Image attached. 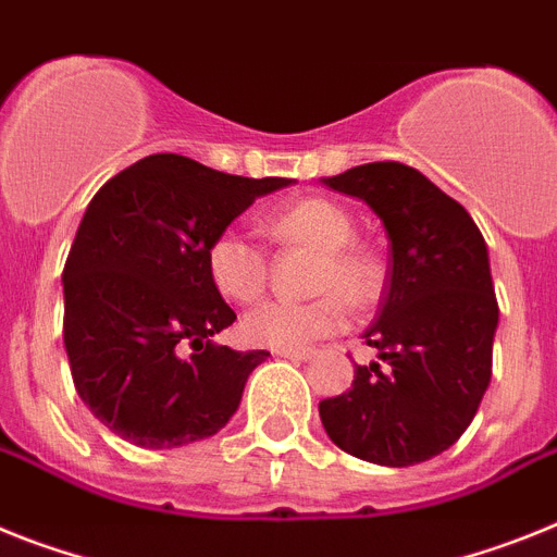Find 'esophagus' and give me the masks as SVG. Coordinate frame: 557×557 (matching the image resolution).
<instances>
[{"instance_id":"1","label":"esophagus","mask_w":557,"mask_h":557,"mask_svg":"<svg viewBox=\"0 0 557 557\" xmlns=\"http://www.w3.org/2000/svg\"><path fill=\"white\" fill-rule=\"evenodd\" d=\"M275 355H282V358L298 360V363H304V360H312L315 349H275Z\"/></svg>"}]
</instances>
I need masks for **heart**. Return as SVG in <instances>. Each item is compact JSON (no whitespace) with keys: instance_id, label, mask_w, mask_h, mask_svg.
Segmentation results:
<instances>
[{"instance_id":"heart-1","label":"heart","mask_w":557,"mask_h":557,"mask_svg":"<svg viewBox=\"0 0 557 557\" xmlns=\"http://www.w3.org/2000/svg\"><path fill=\"white\" fill-rule=\"evenodd\" d=\"M273 239L307 245L321 253L312 301H261L242 318L247 344L270 349H301L335 335L349 321V301L369 304L380 289V264L372 253L355 247V222L330 199L312 197L282 208L268 220ZM208 273L222 296L247 304L268 284V253L242 227H225L208 245Z\"/></svg>"}]
</instances>
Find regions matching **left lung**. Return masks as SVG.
Listing matches in <instances>:
<instances>
[{
  "instance_id": "8db88e82",
  "label": "left lung",
  "mask_w": 557,
  "mask_h": 557,
  "mask_svg": "<svg viewBox=\"0 0 557 557\" xmlns=\"http://www.w3.org/2000/svg\"><path fill=\"white\" fill-rule=\"evenodd\" d=\"M324 185L377 213L392 268L363 332L380 360L355 366L349 392L321 400V422L363 462H425L465 434L491 386L498 304L487 245L470 213L411 165H355Z\"/></svg>"
}]
</instances>
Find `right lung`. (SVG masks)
<instances>
[{"label":"right lung","mask_w":557,"mask_h":557,"mask_svg":"<svg viewBox=\"0 0 557 557\" xmlns=\"http://www.w3.org/2000/svg\"><path fill=\"white\" fill-rule=\"evenodd\" d=\"M287 177H236L151 154L84 211L64 264V349L84 406L140 448L208 440L236 414L270 351L213 344L236 312L208 273V245Z\"/></svg>","instance_id":"right-lung-1"}]
</instances>
